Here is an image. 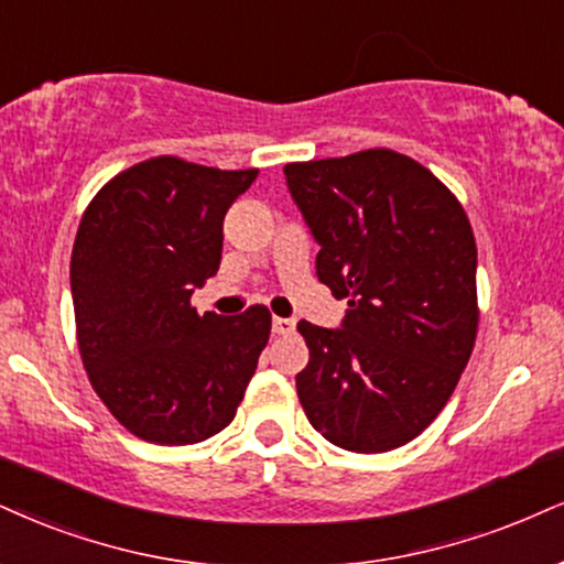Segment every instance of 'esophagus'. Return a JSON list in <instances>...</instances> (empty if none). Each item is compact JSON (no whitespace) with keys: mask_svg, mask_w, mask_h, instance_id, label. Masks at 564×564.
Returning <instances> with one entry per match:
<instances>
[{"mask_svg":"<svg viewBox=\"0 0 564 564\" xmlns=\"http://www.w3.org/2000/svg\"><path fill=\"white\" fill-rule=\"evenodd\" d=\"M271 329H274V335H293V332H295V318L274 316V322H271Z\"/></svg>","mask_w":564,"mask_h":564,"instance_id":"obj_1","label":"esophagus"}]
</instances>
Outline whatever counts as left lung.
<instances>
[{"instance_id":"obj_1","label":"left lung","mask_w":564,"mask_h":564,"mask_svg":"<svg viewBox=\"0 0 564 564\" xmlns=\"http://www.w3.org/2000/svg\"><path fill=\"white\" fill-rule=\"evenodd\" d=\"M322 246L316 274L347 297L339 329L297 324L308 366L297 398L324 440L389 452L440 415L478 332L476 240L460 200L389 149L284 166Z\"/></svg>"}]
</instances>
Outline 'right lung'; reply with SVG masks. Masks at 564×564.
Returning <instances> with one entry per match:
<instances>
[{
    "mask_svg": "<svg viewBox=\"0 0 564 564\" xmlns=\"http://www.w3.org/2000/svg\"><path fill=\"white\" fill-rule=\"evenodd\" d=\"M259 170L156 156L96 193L69 261L78 350L90 387L130 434L196 444L238 413L271 314L200 316L193 290L217 274L221 225Z\"/></svg>",
    "mask_w": 564,
    "mask_h": 564,
    "instance_id": "add662e5",
    "label": "right lung"
}]
</instances>
